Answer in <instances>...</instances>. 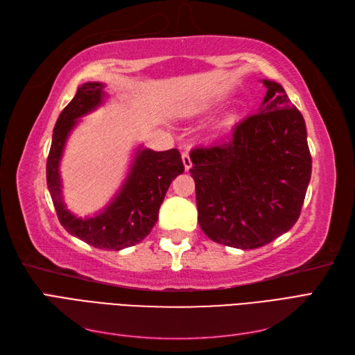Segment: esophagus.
<instances>
[{"label":"esophagus","instance_id":"esophagus-1","mask_svg":"<svg viewBox=\"0 0 355 355\" xmlns=\"http://www.w3.org/2000/svg\"><path fill=\"white\" fill-rule=\"evenodd\" d=\"M182 161H184V166H185V170L188 171L191 167H192V161H191V157H189V154L185 151V153H182Z\"/></svg>","mask_w":355,"mask_h":355}]
</instances>
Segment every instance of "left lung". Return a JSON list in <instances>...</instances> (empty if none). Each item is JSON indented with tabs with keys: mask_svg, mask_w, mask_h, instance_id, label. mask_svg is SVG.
I'll list each match as a JSON object with an SVG mask.
<instances>
[{
	"mask_svg": "<svg viewBox=\"0 0 355 355\" xmlns=\"http://www.w3.org/2000/svg\"><path fill=\"white\" fill-rule=\"evenodd\" d=\"M263 85L259 112L235 125L227 141L189 153L202 232L244 250L293 227L313 168L302 114L280 84Z\"/></svg>",
	"mask_w": 355,
	"mask_h": 355,
	"instance_id": "1",
	"label": "left lung"
}]
</instances>
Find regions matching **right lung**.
Here are the masks:
<instances>
[{
    "instance_id": "1",
    "label": "right lung",
    "mask_w": 355,
    "mask_h": 355,
    "mask_svg": "<svg viewBox=\"0 0 355 355\" xmlns=\"http://www.w3.org/2000/svg\"><path fill=\"white\" fill-rule=\"evenodd\" d=\"M102 98L103 84L85 83L60 112L47 157V187L59 222L69 234L96 249L121 250L141 243L151 232L171 180L184 173L185 167L176 148L163 153L139 151L125 184L106 210L90 219L75 218L62 201L59 161L77 118L99 106Z\"/></svg>"
}]
</instances>
